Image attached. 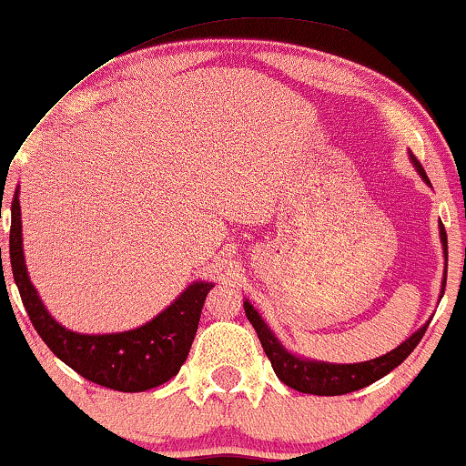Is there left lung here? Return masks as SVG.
I'll list each match as a JSON object with an SVG mask.
<instances>
[{"label":"left lung","mask_w":466,"mask_h":466,"mask_svg":"<svg viewBox=\"0 0 466 466\" xmlns=\"http://www.w3.org/2000/svg\"><path fill=\"white\" fill-rule=\"evenodd\" d=\"M410 161L417 167L420 178L430 185L428 174H425L423 166L419 163V158L410 152ZM441 244L442 250H445V261H447V231L441 224ZM447 268V264H445ZM447 283V270L445 279H442V292H445ZM441 292V294H442ZM244 311L248 316L250 325L255 327L257 338H259L261 347L270 360L272 369L279 380L283 384L294 388L299 392H308V395H320V397H336V395H347V392L360 390V388L373 384V381L381 380V377L390 373L392 369H397L403 360L408 358L410 353L417 349L420 338L425 336V329L428 325H423L417 333L408 338L406 342L399 344L397 349H392L390 353L381 355V358L369 360V362H358V364H329V362H316V360H305L299 358V355L289 353L281 342L277 340V336L268 329V325L261 320V316L257 314V309L248 300H244Z\"/></svg>","instance_id":"left-lung-1"}]
</instances>
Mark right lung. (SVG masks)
Segmentation results:
<instances>
[{
  "label": "right lung",
  "instance_id": "right-lung-1",
  "mask_svg": "<svg viewBox=\"0 0 466 466\" xmlns=\"http://www.w3.org/2000/svg\"><path fill=\"white\" fill-rule=\"evenodd\" d=\"M10 220V266L27 316L49 351L85 380L119 392H144L172 380L198 329L200 311L213 283L196 281L146 325L122 333H76L49 316L30 283L21 238L19 191H15ZM4 279V272H2Z\"/></svg>",
  "mask_w": 466,
  "mask_h": 466
}]
</instances>
